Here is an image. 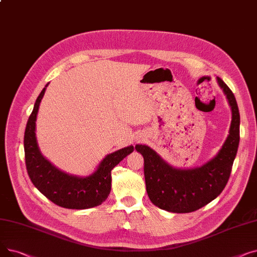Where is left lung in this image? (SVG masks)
Listing matches in <instances>:
<instances>
[{
    "label": "left lung",
    "instance_id": "left-lung-1",
    "mask_svg": "<svg viewBox=\"0 0 257 257\" xmlns=\"http://www.w3.org/2000/svg\"><path fill=\"white\" fill-rule=\"evenodd\" d=\"M232 110L229 136L218 155L193 170L173 169L148 146L136 149L144 157L146 190L152 203L172 212H192L217 198L226 186L239 143V112L233 92L217 77Z\"/></svg>",
    "mask_w": 257,
    "mask_h": 257
}]
</instances>
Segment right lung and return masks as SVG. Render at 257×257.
Here are the masks:
<instances>
[{"instance_id": "right-lung-1", "label": "right lung", "mask_w": 257, "mask_h": 257, "mask_svg": "<svg viewBox=\"0 0 257 257\" xmlns=\"http://www.w3.org/2000/svg\"><path fill=\"white\" fill-rule=\"evenodd\" d=\"M46 87L36 99L25 130L24 148L27 172L34 186L54 204L70 209H85L98 206L103 203L110 193L111 170L119 164L120 160L133 152V146L107 155L98 170L88 177L79 178L59 171L40 154L35 137L36 115Z\"/></svg>"}]
</instances>
